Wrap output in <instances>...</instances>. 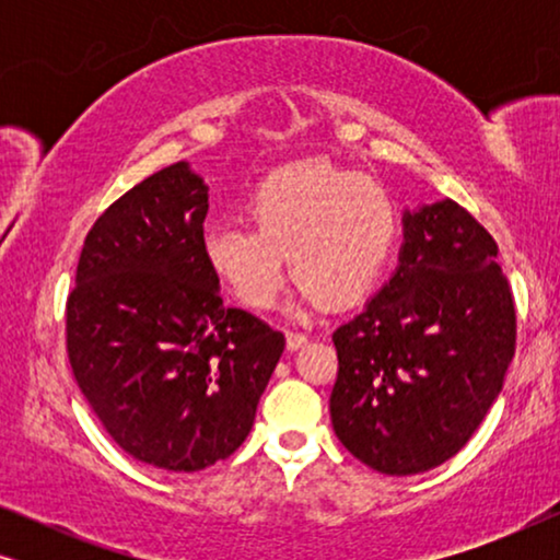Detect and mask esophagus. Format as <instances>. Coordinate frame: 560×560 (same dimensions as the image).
<instances>
[{
  "label": "esophagus",
  "mask_w": 560,
  "mask_h": 560,
  "mask_svg": "<svg viewBox=\"0 0 560 560\" xmlns=\"http://www.w3.org/2000/svg\"><path fill=\"white\" fill-rule=\"evenodd\" d=\"M285 341H288V349L293 351V349L305 347V343H308V336L301 334V331H288L285 334Z\"/></svg>",
  "instance_id": "esophagus-1"
}]
</instances>
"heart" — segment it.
<instances>
[{"label":"heart","mask_w":560,"mask_h":560,"mask_svg":"<svg viewBox=\"0 0 560 560\" xmlns=\"http://www.w3.org/2000/svg\"><path fill=\"white\" fill-rule=\"evenodd\" d=\"M255 229L211 226V270L249 308H270L285 282V257L305 303L351 305L377 285L400 217L377 180L326 160H298L267 175L249 201Z\"/></svg>","instance_id":"b5f03b06"}]
</instances>
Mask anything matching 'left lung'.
<instances>
[{"instance_id": "left-lung-1", "label": "left lung", "mask_w": 560, "mask_h": 560, "mask_svg": "<svg viewBox=\"0 0 560 560\" xmlns=\"http://www.w3.org/2000/svg\"><path fill=\"white\" fill-rule=\"evenodd\" d=\"M400 267L334 331L331 423L372 469L408 477L466 446L515 357L497 242L454 201L405 213Z\"/></svg>"}]
</instances>
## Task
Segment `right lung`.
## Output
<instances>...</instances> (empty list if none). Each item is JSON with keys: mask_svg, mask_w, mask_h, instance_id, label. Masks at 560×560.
Masks as SVG:
<instances>
[{"mask_svg": "<svg viewBox=\"0 0 560 560\" xmlns=\"http://www.w3.org/2000/svg\"><path fill=\"white\" fill-rule=\"evenodd\" d=\"M209 188L167 165L117 198L83 242L66 303L73 377L137 462L198 471L232 456L285 336L226 308L203 252Z\"/></svg>", "mask_w": 560, "mask_h": 560, "instance_id": "1", "label": "right lung"}]
</instances>
